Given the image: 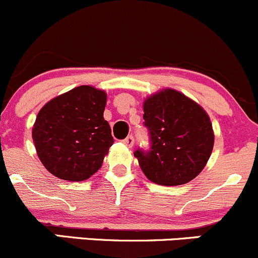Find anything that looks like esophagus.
I'll return each instance as SVG.
<instances>
[{
    "label": "esophagus",
    "instance_id": "esophagus-1",
    "mask_svg": "<svg viewBox=\"0 0 258 258\" xmlns=\"http://www.w3.org/2000/svg\"><path fill=\"white\" fill-rule=\"evenodd\" d=\"M123 143L126 146H128V147H132V146H134V143H135V138H134V136H128V137H126L123 140Z\"/></svg>",
    "mask_w": 258,
    "mask_h": 258
}]
</instances>
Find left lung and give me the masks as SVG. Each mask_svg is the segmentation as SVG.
Wrapping results in <instances>:
<instances>
[{
	"label": "left lung",
	"instance_id": "left-lung-1",
	"mask_svg": "<svg viewBox=\"0 0 258 258\" xmlns=\"http://www.w3.org/2000/svg\"><path fill=\"white\" fill-rule=\"evenodd\" d=\"M143 124L151 148H138L141 169L159 185H180L204 169L214 147V131L205 110L185 95L165 89L143 104Z\"/></svg>",
	"mask_w": 258,
	"mask_h": 258
}]
</instances>
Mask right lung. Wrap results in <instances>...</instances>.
Returning <instances> with one entry per match:
<instances>
[{
  "label": "right lung",
  "mask_w": 258,
  "mask_h": 258,
  "mask_svg": "<svg viewBox=\"0 0 258 258\" xmlns=\"http://www.w3.org/2000/svg\"><path fill=\"white\" fill-rule=\"evenodd\" d=\"M106 93L81 85L51 99L38 112L32 137L48 172L70 181L101 168L113 138L104 118Z\"/></svg>",
  "instance_id": "add662e5"
}]
</instances>
